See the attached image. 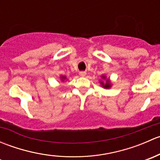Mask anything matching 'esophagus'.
Wrapping results in <instances>:
<instances>
[{"label": "esophagus", "instance_id": "34e87169", "mask_svg": "<svg viewBox=\"0 0 160 160\" xmlns=\"http://www.w3.org/2000/svg\"><path fill=\"white\" fill-rule=\"evenodd\" d=\"M80 76H81V77H85V76L87 75V72H84V71H81V72H80Z\"/></svg>", "mask_w": 160, "mask_h": 160}]
</instances>
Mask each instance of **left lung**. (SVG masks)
Returning a JSON list of instances; mask_svg holds the SVG:
<instances>
[{
  "mask_svg": "<svg viewBox=\"0 0 160 160\" xmlns=\"http://www.w3.org/2000/svg\"><path fill=\"white\" fill-rule=\"evenodd\" d=\"M101 78H102V80H105L104 82H103L102 80H100V83H101V87L105 88V89H109V88H111V80H109V79H108L105 75L101 76Z\"/></svg>",
  "mask_w": 160,
  "mask_h": 160,
  "instance_id": "8db88e82",
  "label": "left lung"
}]
</instances>
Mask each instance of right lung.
Returning <instances> with one entry per match:
<instances>
[{
	"mask_svg": "<svg viewBox=\"0 0 160 160\" xmlns=\"http://www.w3.org/2000/svg\"><path fill=\"white\" fill-rule=\"evenodd\" d=\"M60 80H62V82H64V80H67V77L66 76H60Z\"/></svg>",
	"mask_w": 160,
	"mask_h": 160,
	"instance_id": "add662e5",
	"label": "right lung"
}]
</instances>
